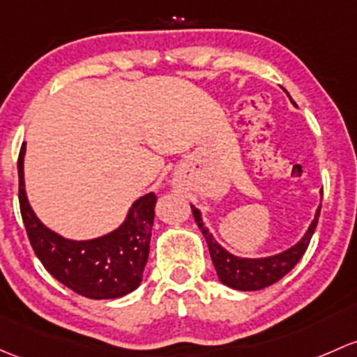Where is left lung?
<instances>
[{
    "label": "left lung",
    "instance_id": "obj_1",
    "mask_svg": "<svg viewBox=\"0 0 357 357\" xmlns=\"http://www.w3.org/2000/svg\"><path fill=\"white\" fill-rule=\"evenodd\" d=\"M320 208L321 205L318 207L313 222L307 227L306 234L303 236V239L298 245L268 258H239L229 253L220 245H217V241L212 238L208 229L204 227L200 210L191 205L195 222L202 229V234L205 236V241L208 245L210 257H212L213 267L217 270V277H219L220 282L232 289H238V291H258V289L268 287L275 284L277 280L282 279L286 273L291 272L307 250L311 236H313L314 229H317Z\"/></svg>",
    "mask_w": 357,
    "mask_h": 357
}]
</instances>
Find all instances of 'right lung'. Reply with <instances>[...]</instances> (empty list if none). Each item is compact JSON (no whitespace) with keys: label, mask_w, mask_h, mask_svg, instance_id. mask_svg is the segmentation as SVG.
I'll use <instances>...</instances> for the list:
<instances>
[{"label":"right lung","mask_w":357,"mask_h":357,"mask_svg":"<svg viewBox=\"0 0 357 357\" xmlns=\"http://www.w3.org/2000/svg\"><path fill=\"white\" fill-rule=\"evenodd\" d=\"M25 144L18 153V202L29 241L44 268L63 286L90 299H114L142 282L152 236L153 193L138 198L116 231L90 241H71L47 229L30 208L24 185Z\"/></svg>","instance_id":"add662e5"}]
</instances>
